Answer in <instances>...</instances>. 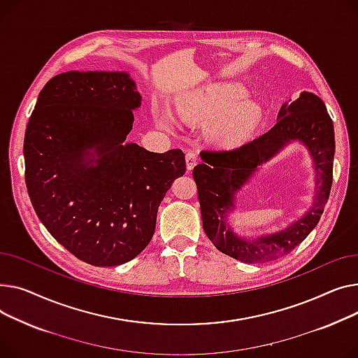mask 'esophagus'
I'll use <instances>...</instances> for the list:
<instances>
[{"mask_svg": "<svg viewBox=\"0 0 358 358\" xmlns=\"http://www.w3.org/2000/svg\"><path fill=\"white\" fill-rule=\"evenodd\" d=\"M198 162V155L195 152H187L186 153V169L187 171H192L194 166Z\"/></svg>", "mask_w": 358, "mask_h": 358, "instance_id": "34e87169", "label": "esophagus"}]
</instances>
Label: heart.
<instances>
[{
	"label": "heart",
	"mask_w": 358,
	"mask_h": 358,
	"mask_svg": "<svg viewBox=\"0 0 358 358\" xmlns=\"http://www.w3.org/2000/svg\"><path fill=\"white\" fill-rule=\"evenodd\" d=\"M243 98L244 94L233 87L211 85L203 88L192 101L183 103L179 113L187 121L217 120L211 134L222 141H236L253 129L260 117V108L255 102H244L234 108ZM155 117L163 129H173L172 115L167 111L159 110Z\"/></svg>",
	"instance_id": "b5f03b06"
}]
</instances>
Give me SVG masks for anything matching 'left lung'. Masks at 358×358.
Masks as SVG:
<instances>
[{
  "label": "left lung",
  "mask_w": 358,
  "mask_h": 358,
  "mask_svg": "<svg viewBox=\"0 0 358 358\" xmlns=\"http://www.w3.org/2000/svg\"><path fill=\"white\" fill-rule=\"evenodd\" d=\"M298 141L307 147L315 172V195L308 211L283 230L257 238H241L230 228L229 214L236 195L257 171L284 147ZM335 153L334 125L324 101L312 92H301L285 102L275 127L233 150L201 152L202 163L194 167L202 225L206 237L224 255L243 263H266L287 256L317 227L332 185Z\"/></svg>",
  "instance_id": "1"
}]
</instances>
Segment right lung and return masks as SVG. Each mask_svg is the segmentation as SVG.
Masks as SVG:
<instances>
[{
	"instance_id": "1",
	"label": "right lung",
	"mask_w": 358,
	"mask_h": 358,
	"mask_svg": "<svg viewBox=\"0 0 358 358\" xmlns=\"http://www.w3.org/2000/svg\"><path fill=\"white\" fill-rule=\"evenodd\" d=\"M141 105L127 72L71 71L40 91L24 137L26 185L53 238L79 260L108 267L150 243L157 209L185 155L125 141Z\"/></svg>"
}]
</instances>
